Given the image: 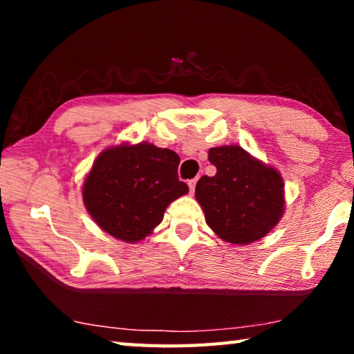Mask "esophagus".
<instances>
[{
	"mask_svg": "<svg viewBox=\"0 0 354 354\" xmlns=\"http://www.w3.org/2000/svg\"><path fill=\"white\" fill-rule=\"evenodd\" d=\"M189 189H190V194H194L195 192V185H196V178H194V179H189Z\"/></svg>",
	"mask_w": 354,
	"mask_h": 354,
	"instance_id": "esophagus-1",
	"label": "esophagus"
}]
</instances>
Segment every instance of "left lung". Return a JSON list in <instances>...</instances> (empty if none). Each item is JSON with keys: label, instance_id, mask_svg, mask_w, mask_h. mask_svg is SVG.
<instances>
[{"label": "left lung", "instance_id": "obj_1", "mask_svg": "<svg viewBox=\"0 0 354 354\" xmlns=\"http://www.w3.org/2000/svg\"><path fill=\"white\" fill-rule=\"evenodd\" d=\"M207 158L217 173L201 176L195 187L206 223L225 242L259 241L284 212L283 178L237 145L211 148Z\"/></svg>", "mask_w": 354, "mask_h": 354}]
</instances>
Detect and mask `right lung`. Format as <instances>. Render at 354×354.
<instances>
[{"label": "right lung", "mask_w": 354, "mask_h": 354, "mask_svg": "<svg viewBox=\"0 0 354 354\" xmlns=\"http://www.w3.org/2000/svg\"><path fill=\"white\" fill-rule=\"evenodd\" d=\"M178 165L175 151L153 143L107 148L84 181V205L107 234L139 242L162 221L167 206L189 192Z\"/></svg>", "instance_id": "right-lung-1"}]
</instances>
